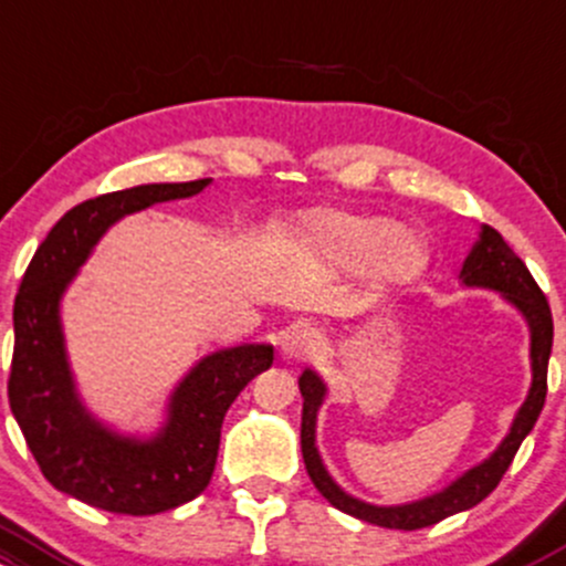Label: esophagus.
<instances>
[{"instance_id": "esophagus-1", "label": "esophagus", "mask_w": 566, "mask_h": 566, "mask_svg": "<svg viewBox=\"0 0 566 566\" xmlns=\"http://www.w3.org/2000/svg\"><path fill=\"white\" fill-rule=\"evenodd\" d=\"M322 346V335L312 331V327H297L284 338V354L290 357L303 359V357H312V354L319 352Z\"/></svg>"}]
</instances>
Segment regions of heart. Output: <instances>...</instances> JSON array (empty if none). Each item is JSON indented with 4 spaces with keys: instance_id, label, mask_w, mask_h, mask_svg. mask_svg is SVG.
<instances>
[{
    "instance_id": "obj_1",
    "label": "heart",
    "mask_w": 566,
    "mask_h": 566,
    "mask_svg": "<svg viewBox=\"0 0 566 566\" xmlns=\"http://www.w3.org/2000/svg\"><path fill=\"white\" fill-rule=\"evenodd\" d=\"M306 228L335 263L357 271L374 265L384 282H408L427 265L424 244L413 233L395 231L392 222L381 217L316 212L306 220Z\"/></svg>"
}]
</instances>
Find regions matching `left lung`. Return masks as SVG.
Here are the masks:
<instances>
[{
    "mask_svg": "<svg viewBox=\"0 0 566 566\" xmlns=\"http://www.w3.org/2000/svg\"><path fill=\"white\" fill-rule=\"evenodd\" d=\"M462 279L468 287H489L500 290L507 301L526 316L532 331V389L526 402L521 406L518 416L513 419L511 434L500 443V449L486 459L478 468L468 470L459 481L451 483L449 489H443L440 494L427 496V500L411 502V505H397V507H376L368 502H359L340 492L335 486V481L327 475L325 464H322L319 454H316L314 446V424H316V411H319L322 400H325V384L319 381V376L312 370H303V376L297 378V387L303 395V416H301V451L303 462H306L308 478L314 481V486L319 489V494L331 502L338 511L354 515L359 521H368V524L387 526V530H424V526L438 524V521L449 518V515L475 507L478 502L486 500L494 492L496 483L502 481V475L511 468L515 451H518L521 440L532 432L539 411L545 406V392H548V357L551 346H554V316H551L548 297L543 295V290L537 287V282L532 279L530 269L524 265V260L515 254L507 241L502 239L494 228L483 226L481 241L473 247V252L468 254L462 265Z\"/></svg>",
    "mask_w": 566,
    "mask_h": 566,
    "instance_id": "left-lung-1",
    "label": "left lung"
}]
</instances>
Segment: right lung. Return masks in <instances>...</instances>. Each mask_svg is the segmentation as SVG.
I'll return each instance as SVG.
<instances>
[{"instance_id":"1","label":"right lung","mask_w":566,"mask_h":566,"mask_svg":"<svg viewBox=\"0 0 566 566\" xmlns=\"http://www.w3.org/2000/svg\"><path fill=\"white\" fill-rule=\"evenodd\" d=\"M209 179L104 192L70 209L36 247L12 306L8 397L31 457L59 492L123 515L185 505L209 486L231 402L273 365V346H235L203 357L171 395L153 440L120 438L85 413L66 365L59 301L93 244L123 214L201 192Z\"/></svg>"}]
</instances>
